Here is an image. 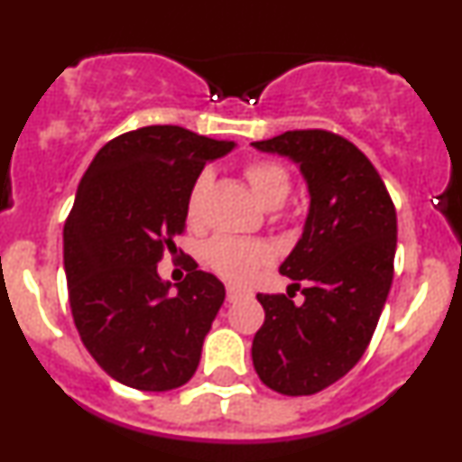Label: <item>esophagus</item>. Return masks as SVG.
Instances as JSON below:
<instances>
[{
	"mask_svg": "<svg viewBox=\"0 0 462 462\" xmlns=\"http://www.w3.org/2000/svg\"><path fill=\"white\" fill-rule=\"evenodd\" d=\"M243 291L241 289H236V286H227V301H236V300H241L243 298Z\"/></svg>",
	"mask_w": 462,
	"mask_h": 462,
	"instance_id": "obj_1",
	"label": "esophagus"
}]
</instances>
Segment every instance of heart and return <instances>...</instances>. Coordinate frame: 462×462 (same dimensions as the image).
Returning <instances> with one entry per match:
<instances>
[{"label": "heart", "mask_w": 462, "mask_h": 462, "mask_svg": "<svg viewBox=\"0 0 462 462\" xmlns=\"http://www.w3.org/2000/svg\"><path fill=\"white\" fill-rule=\"evenodd\" d=\"M249 189L256 195L264 208H278L284 204V199L291 193V176L282 164L273 161L256 158L249 161L243 167ZM210 187V173L201 171L195 178L193 187L189 190L187 198V217L190 221H198L204 206L206 190ZM273 261V252L267 243L263 241H243V238L232 236H217L206 245V263L210 264L215 273L230 282L245 284L254 278L264 264Z\"/></svg>", "instance_id": "b5f03b06"}]
</instances>
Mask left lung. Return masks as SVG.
<instances>
[{"label": "left lung", "instance_id": "obj_1", "mask_svg": "<svg viewBox=\"0 0 462 462\" xmlns=\"http://www.w3.org/2000/svg\"><path fill=\"white\" fill-rule=\"evenodd\" d=\"M256 150L300 162L310 190L304 235L280 273L291 293H258L264 323L252 343L254 369L282 395L319 393L367 349L393 282L395 206L363 152L330 130H289Z\"/></svg>", "mask_w": 462, "mask_h": 462}]
</instances>
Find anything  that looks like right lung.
Masks as SVG:
<instances>
[{"label":"right lung","instance_id":"obj_1","mask_svg":"<svg viewBox=\"0 0 462 462\" xmlns=\"http://www.w3.org/2000/svg\"><path fill=\"white\" fill-rule=\"evenodd\" d=\"M232 145L145 125L106 143L79 180L62 232L69 304L84 347L121 384L171 391L198 369L226 289L189 256L171 295L156 264L176 252L195 178Z\"/></svg>","mask_w":462,"mask_h":462}]
</instances>
